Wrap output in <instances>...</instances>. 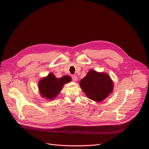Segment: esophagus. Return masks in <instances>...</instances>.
<instances>
[{
  "label": "esophagus",
  "mask_w": 149,
  "mask_h": 149,
  "mask_svg": "<svg viewBox=\"0 0 149 149\" xmlns=\"http://www.w3.org/2000/svg\"><path fill=\"white\" fill-rule=\"evenodd\" d=\"M72 80L73 81H76L77 80V77L76 76V75H73L72 76Z\"/></svg>",
  "instance_id": "1"
}]
</instances>
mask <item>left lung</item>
<instances>
[{
  "instance_id": "obj_1",
  "label": "left lung",
  "mask_w": 149,
  "mask_h": 149,
  "mask_svg": "<svg viewBox=\"0 0 149 149\" xmlns=\"http://www.w3.org/2000/svg\"><path fill=\"white\" fill-rule=\"evenodd\" d=\"M80 86L90 100L101 102L113 91V82L105 73L90 70L80 81Z\"/></svg>"
}]
</instances>
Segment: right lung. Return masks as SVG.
I'll use <instances>...</instances> for the list:
<instances>
[{"label":"right lung","instance_id":"right-lung-1","mask_svg":"<svg viewBox=\"0 0 149 149\" xmlns=\"http://www.w3.org/2000/svg\"><path fill=\"white\" fill-rule=\"evenodd\" d=\"M71 80L72 79L69 76L57 78L53 73H51L39 81V91L42 97L52 100L60 93L64 85Z\"/></svg>","mask_w":149,"mask_h":149}]
</instances>
